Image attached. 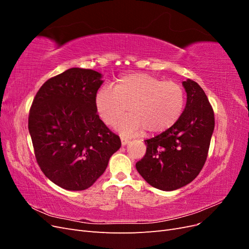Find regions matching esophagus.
Returning <instances> with one entry per match:
<instances>
[{
    "mask_svg": "<svg viewBox=\"0 0 249 249\" xmlns=\"http://www.w3.org/2000/svg\"><path fill=\"white\" fill-rule=\"evenodd\" d=\"M130 142V140L129 139H126V138H122V145L123 146H125L126 144H127V143H129Z\"/></svg>",
    "mask_w": 249,
    "mask_h": 249,
    "instance_id": "obj_1",
    "label": "esophagus"
}]
</instances>
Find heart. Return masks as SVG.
Wrapping results in <instances>:
<instances>
[{
	"label": "heart",
	"instance_id": "heart-1",
	"mask_svg": "<svg viewBox=\"0 0 249 249\" xmlns=\"http://www.w3.org/2000/svg\"><path fill=\"white\" fill-rule=\"evenodd\" d=\"M95 106L105 124L114 125L124 136L168 130L185 107V90L175 81H163L153 74L133 73L119 79L115 89L104 86L95 97Z\"/></svg>",
	"mask_w": 249,
	"mask_h": 249
}]
</instances>
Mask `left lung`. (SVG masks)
I'll return each instance as SVG.
<instances>
[{
  "mask_svg": "<svg viewBox=\"0 0 249 249\" xmlns=\"http://www.w3.org/2000/svg\"><path fill=\"white\" fill-rule=\"evenodd\" d=\"M186 107L178 122L158 136L145 140L146 153L137 171L157 189H179L198 176L212 138L214 112L202 88L190 79L183 82Z\"/></svg>",
  "mask_w": 249,
  "mask_h": 249,
  "instance_id": "obj_1",
  "label": "left lung"
}]
</instances>
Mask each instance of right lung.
Listing matches in <instances>:
<instances>
[{
  "mask_svg": "<svg viewBox=\"0 0 249 249\" xmlns=\"http://www.w3.org/2000/svg\"><path fill=\"white\" fill-rule=\"evenodd\" d=\"M103 74L74 67L49 79L36 93L29 133L40 169L57 186L85 190L106 170L120 138L96 114Z\"/></svg>",
  "mask_w": 249,
  "mask_h": 249,
  "instance_id": "1",
  "label": "right lung"
}]
</instances>
